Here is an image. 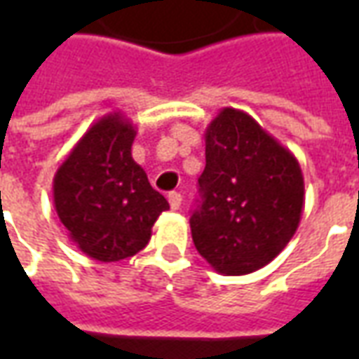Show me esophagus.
<instances>
[{
  "label": "esophagus",
  "instance_id": "1",
  "mask_svg": "<svg viewBox=\"0 0 359 359\" xmlns=\"http://www.w3.org/2000/svg\"><path fill=\"white\" fill-rule=\"evenodd\" d=\"M180 203H182V196L179 192H171L169 194V205H171V210H179Z\"/></svg>",
  "mask_w": 359,
  "mask_h": 359
}]
</instances>
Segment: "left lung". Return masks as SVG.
I'll list each match as a JSON object with an SVG mask.
<instances>
[{"instance_id":"obj_1","label":"left lung","mask_w":359,"mask_h":359,"mask_svg":"<svg viewBox=\"0 0 359 359\" xmlns=\"http://www.w3.org/2000/svg\"><path fill=\"white\" fill-rule=\"evenodd\" d=\"M202 202L190 217L200 256L221 275H248L273 262L300 225L298 159L256 118L225 107L205 128Z\"/></svg>"}]
</instances>
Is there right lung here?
I'll list each match as a JSON object with an SVG mask.
<instances>
[{
	"label": "right lung",
	"instance_id": "add662e5",
	"mask_svg": "<svg viewBox=\"0 0 359 359\" xmlns=\"http://www.w3.org/2000/svg\"><path fill=\"white\" fill-rule=\"evenodd\" d=\"M134 125L109 113L95 121L53 177V203L82 254L109 264L138 254L169 203L133 159Z\"/></svg>",
	"mask_w": 359,
	"mask_h": 359
}]
</instances>
